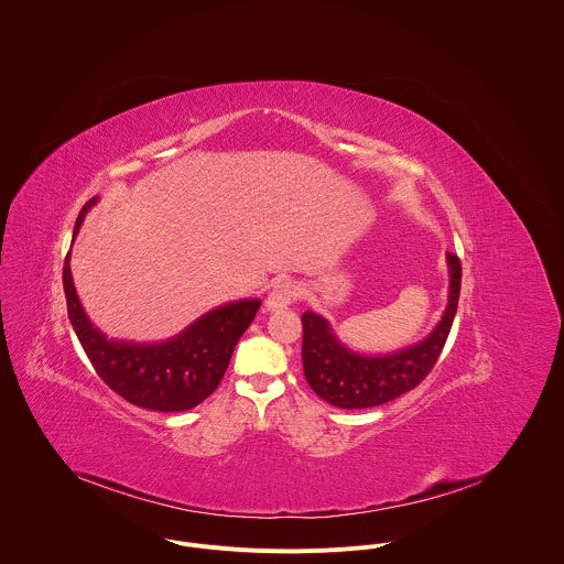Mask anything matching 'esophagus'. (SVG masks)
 I'll list each match as a JSON object with an SVG mask.
<instances>
[{
    "mask_svg": "<svg viewBox=\"0 0 564 564\" xmlns=\"http://www.w3.org/2000/svg\"><path fill=\"white\" fill-rule=\"evenodd\" d=\"M300 295H302V291H300V286H297L295 282L282 280V282H278V284L271 289V293H269V297H267V308H269V311L286 308V306H291Z\"/></svg>",
    "mask_w": 564,
    "mask_h": 564,
    "instance_id": "1",
    "label": "esophagus"
}]
</instances>
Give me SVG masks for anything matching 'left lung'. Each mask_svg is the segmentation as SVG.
I'll list each match as a JSON object with an SVG mask.
<instances>
[{
    "label": "left lung",
    "mask_w": 564,
    "mask_h": 564,
    "mask_svg": "<svg viewBox=\"0 0 564 564\" xmlns=\"http://www.w3.org/2000/svg\"><path fill=\"white\" fill-rule=\"evenodd\" d=\"M447 262L452 282L443 322L423 343L400 354L380 358L351 354L334 338L323 317L311 311L302 315L304 376L322 400L338 408H371L400 398L427 378L445 347L460 297V258L456 253H447Z\"/></svg>",
    "instance_id": "obj_1"
}]
</instances>
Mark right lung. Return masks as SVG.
Segmentation results:
<instances>
[{"mask_svg":"<svg viewBox=\"0 0 564 564\" xmlns=\"http://www.w3.org/2000/svg\"><path fill=\"white\" fill-rule=\"evenodd\" d=\"M90 204L95 199L84 204L74 237ZM63 284L69 319L95 373L126 402L159 412L191 410L215 393L242 332L260 308L258 300L235 302L208 313L171 340L132 345L108 340L86 319L74 289L69 256L63 267Z\"/></svg>","mask_w":564,"mask_h":564,"instance_id":"1","label":"right lung"}]
</instances>
